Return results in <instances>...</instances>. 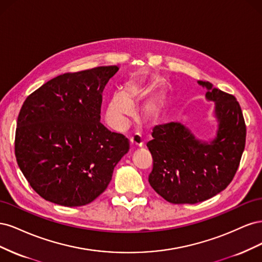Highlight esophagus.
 Returning <instances> with one entry per match:
<instances>
[{
    "label": "esophagus",
    "mask_w": 262,
    "mask_h": 262,
    "mask_svg": "<svg viewBox=\"0 0 262 262\" xmlns=\"http://www.w3.org/2000/svg\"><path fill=\"white\" fill-rule=\"evenodd\" d=\"M130 143L133 147H141V146H143L144 142H143V140H142V138L139 136V134H134V136L131 137V139H130Z\"/></svg>",
    "instance_id": "34e87169"
}]
</instances>
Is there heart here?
<instances>
[{
	"instance_id": "heart-1",
	"label": "heart",
	"mask_w": 262,
	"mask_h": 262,
	"mask_svg": "<svg viewBox=\"0 0 262 262\" xmlns=\"http://www.w3.org/2000/svg\"><path fill=\"white\" fill-rule=\"evenodd\" d=\"M154 85L148 74H136L129 77L123 84L121 92H116L109 98L106 119L108 123L117 130L124 129L133 116L132 102L146 95ZM165 102L162 92H157L148 97L142 105V114L148 120H155L161 115Z\"/></svg>"
}]
</instances>
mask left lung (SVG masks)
Here are the masks:
<instances>
[{
    "label": "left lung",
    "instance_id": "1",
    "mask_svg": "<svg viewBox=\"0 0 262 262\" xmlns=\"http://www.w3.org/2000/svg\"><path fill=\"white\" fill-rule=\"evenodd\" d=\"M214 102L216 131L208 140L198 139L188 126L169 122L154 129L146 144L153 156L149 185L166 201L194 204L220 193L235 176L245 148L246 125L233 95L198 81Z\"/></svg>",
    "mask_w": 262,
    "mask_h": 262
}]
</instances>
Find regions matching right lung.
Here are the masks:
<instances>
[{
  "label": "right lung",
  "mask_w": 262,
  "mask_h": 262,
  "mask_svg": "<svg viewBox=\"0 0 262 262\" xmlns=\"http://www.w3.org/2000/svg\"><path fill=\"white\" fill-rule=\"evenodd\" d=\"M118 70L99 67L59 75L24 101L15 155L23 175L45 200L63 207L91 203L129 152L128 139L100 123L102 92Z\"/></svg>",
  "instance_id": "add662e5"
}]
</instances>
